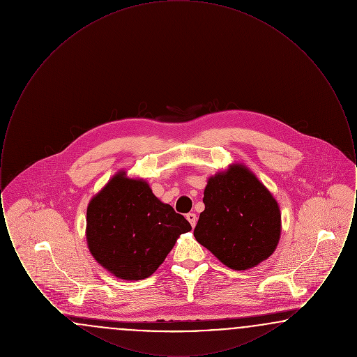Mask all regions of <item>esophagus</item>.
<instances>
[{"instance_id": "obj_1", "label": "esophagus", "mask_w": 357, "mask_h": 357, "mask_svg": "<svg viewBox=\"0 0 357 357\" xmlns=\"http://www.w3.org/2000/svg\"><path fill=\"white\" fill-rule=\"evenodd\" d=\"M187 221L190 222V225L192 227H195V223H197V215L194 213H188L186 215Z\"/></svg>"}]
</instances>
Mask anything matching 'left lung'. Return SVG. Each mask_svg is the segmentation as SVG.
<instances>
[{
    "label": "left lung",
    "instance_id": "obj_1",
    "mask_svg": "<svg viewBox=\"0 0 357 357\" xmlns=\"http://www.w3.org/2000/svg\"><path fill=\"white\" fill-rule=\"evenodd\" d=\"M195 239L234 271L253 268L272 255L281 233V214L269 190L243 166L211 176Z\"/></svg>",
    "mask_w": 357,
    "mask_h": 357
}]
</instances>
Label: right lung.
<instances>
[{"label":"right lung","instance_id":"obj_1","mask_svg":"<svg viewBox=\"0 0 357 357\" xmlns=\"http://www.w3.org/2000/svg\"><path fill=\"white\" fill-rule=\"evenodd\" d=\"M191 230L186 218L160 202L144 181L115 175L86 208L89 252L123 280L150 277Z\"/></svg>","mask_w":357,"mask_h":357}]
</instances>
